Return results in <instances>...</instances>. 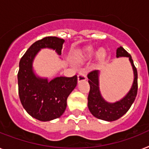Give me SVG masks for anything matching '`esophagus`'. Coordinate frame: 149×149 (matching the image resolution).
<instances>
[{
    "label": "esophagus",
    "instance_id": "34e87169",
    "mask_svg": "<svg viewBox=\"0 0 149 149\" xmlns=\"http://www.w3.org/2000/svg\"><path fill=\"white\" fill-rule=\"evenodd\" d=\"M77 80H78V83L79 82H82V81L86 80V74L84 72H79L78 77H77Z\"/></svg>",
    "mask_w": 149,
    "mask_h": 149
}]
</instances>
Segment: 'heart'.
<instances>
[{"label": "heart", "instance_id": "obj_1", "mask_svg": "<svg viewBox=\"0 0 149 149\" xmlns=\"http://www.w3.org/2000/svg\"><path fill=\"white\" fill-rule=\"evenodd\" d=\"M95 54V49L93 47H88L86 48L84 52V58H89V57H91L94 54ZM106 54H105V52L103 50H100V51L98 52L97 56L99 58H103L105 56Z\"/></svg>", "mask_w": 149, "mask_h": 149}]
</instances>
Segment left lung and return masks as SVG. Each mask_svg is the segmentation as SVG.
I'll return each mask as SVG.
<instances>
[{
    "label": "left lung",
    "instance_id": "left-lung-1",
    "mask_svg": "<svg viewBox=\"0 0 149 149\" xmlns=\"http://www.w3.org/2000/svg\"><path fill=\"white\" fill-rule=\"evenodd\" d=\"M116 57L129 58V63L133 70L134 77L129 92L118 101L110 102L103 98L100 88V71H91L87 75L89 79L88 82L90 86V90L88 95V108L91 114L95 118L107 122L117 120L124 116L130 109L137 95L138 73L131 55L123 47H119L116 49Z\"/></svg>",
    "mask_w": 149,
    "mask_h": 149
}]
</instances>
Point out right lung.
I'll list each match as a JSON object with an SVG mask.
<instances>
[{"label":"right lung","mask_w":149,"mask_h":149,"mask_svg":"<svg viewBox=\"0 0 149 149\" xmlns=\"http://www.w3.org/2000/svg\"><path fill=\"white\" fill-rule=\"evenodd\" d=\"M63 39L47 37L33 43L20 59L17 74L18 93L24 109L31 116L42 122L60 118L66 108V100L77 84V76L57 77L51 80L36 73L33 61L42 49L62 54ZM61 59V57L60 56Z\"/></svg>","instance_id":"obj_1"}]
</instances>
